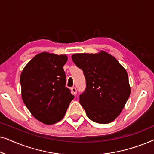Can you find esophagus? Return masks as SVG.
Here are the masks:
<instances>
[{
  "label": "esophagus",
  "mask_w": 154,
  "mask_h": 154,
  "mask_svg": "<svg viewBox=\"0 0 154 154\" xmlns=\"http://www.w3.org/2000/svg\"><path fill=\"white\" fill-rule=\"evenodd\" d=\"M71 92H72L73 94H76V93H77L76 88H75V87H72L71 88Z\"/></svg>",
  "instance_id": "obj_1"
}]
</instances>
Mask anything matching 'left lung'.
I'll return each instance as SVG.
<instances>
[{
    "mask_svg": "<svg viewBox=\"0 0 154 154\" xmlns=\"http://www.w3.org/2000/svg\"><path fill=\"white\" fill-rule=\"evenodd\" d=\"M71 58L85 78L86 88L79 102L88 117L98 123L114 121L130 94L127 71L114 57L103 51L75 54Z\"/></svg>",
    "mask_w": 154,
    "mask_h": 154,
    "instance_id": "1",
    "label": "left lung"
}]
</instances>
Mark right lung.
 I'll use <instances>...</instances> for the list:
<instances>
[{
  "instance_id": "1",
  "label": "right lung",
  "mask_w": 154,
  "mask_h": 154,
  "mask_svg": "<svg viewBox=\"0 0 154 154\" xmlns=\"http://www.w3.org/2000/svg\"><path fill=\"white\" fill-rule=\"evenodd\" d=\"M67 60L66 55L42 52L21 73L23 102L35 119L47 125L62 120L74 98L66 87L63 66Z\"/></svg>"
}]
</instances>
